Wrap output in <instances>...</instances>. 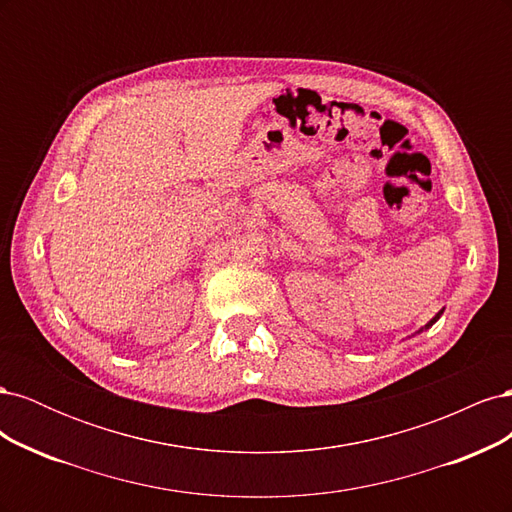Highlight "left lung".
<instances>
[{
	"label": "left lung",
	"instance_id": "obj_1",
	"mask_svg": "<svg viewBox=\"0 0 512 512\" xmlns=\"http://www.w3.org/2000/svg\"><path fill=\"white\" fill-rule=\"evenodd\" d=\"M442 314H444V309H440V312H438V314H436V316H433V318H431V320H429V322H427V324H425V327H421V329H418V331H416V333H423V331H427V329H431V327H433V324H436V322H438V320H440V316H442ZM416 333H414V335H416Z\"/></svg>",
	"mask_w": 512,
	"mask_h": 512
}]
</instances>
